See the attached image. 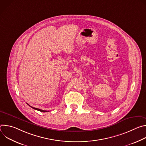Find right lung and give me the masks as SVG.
<instances>
[{"label": "right lung", "mask_w": 146, "mask_h": 146, "mask_svg": "<svg viewBox=\"0 0 146 146\" xmlns=\"http://www.w3.org/2000/svg\"><path fill=\"white\" fill-rule=\"evenodd\" d=\"M28 104V103H27ZM31 108H32V109H35V110H38V111H41V112H47V111H46V110H41V109H37V108H33V107H32V106H31L29 105H28Z\"/></svg>", "instance_id": "add662e5"}]
</instances>
